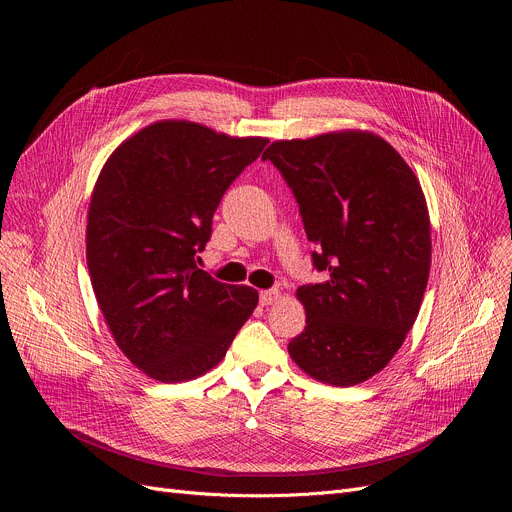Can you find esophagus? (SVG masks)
<instances>
[{
    "instance_id": "34e87169",
    "label": "esophagus",
    "mask_w": 512,
    "mask_h": 512,
    "mask_svg": "<svg viewBox=\"0 0 512 512\" xmlns=\"http://www.w3.org/2000/svg\"><path fill=\"white\" fill-rule=\"evenodd\" d=\"M279 298H281V291H279L277 287H273V289H263L261 294H259L261 306H271V304H275Z\"/></svg>"
}]
</instances>
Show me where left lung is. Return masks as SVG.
<instances>
[{"label":"left lung","instance_id":"8db88e82","mask_svg":"<svg viewBox=\"0 0 512 512\" xmlns=\"http://www.w3.org/2000/svg\"><path fill=\"white\" fill-rule=\"evenodd\" d=\"M300 204L322 283L296 298L306 328L287 352L312 379L352 387L383 371L413 328L431 267V227L415 172L373 131L277 139L263 154Z\"/></svg>","mask_w":512,"mask_h":512}]
</instances>
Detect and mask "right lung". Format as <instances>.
<instances>
[{
	"mask_svg": "<svg viewBox=\"0 0 512 512\" xmlns=\"http://www.w3.org/2000/svg\"><path fill=\"white\" fill-rule=\"evenodd\" d=\"M267 141L162 119L121 141L99 172L87 216L89 275L115 344L150 379L208 373L257 308V289L210 277L196 253L223 194Z\"/></svg>",
	"mask_w": 512,
	"mask_h": 512,
	"instance_id": "add662e5",
	"label": "right lung"
}]
</instances>
